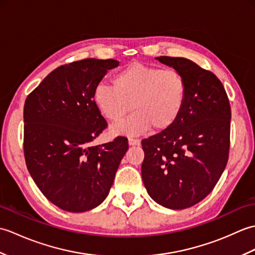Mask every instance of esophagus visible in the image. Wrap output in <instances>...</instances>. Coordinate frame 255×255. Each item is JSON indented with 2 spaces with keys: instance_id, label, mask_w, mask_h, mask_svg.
Here are the masks:
<instances>
[{
  "instance_id": "1",
  "label": "esophagus",
  "mask_w": 255,
  "mask_h": 255,
  "mask_svg": "<svg viewBox=\"0 0 255 255\" xmlns=\"http://www.w3.org/2000/svg\"><path fill=\"white\" fill-rule=\"evenodd\" d=\"M128 143H129V145H139L140 144V140L139 139L129 138L128 139Z\"/></svg>"
}]
</instances>
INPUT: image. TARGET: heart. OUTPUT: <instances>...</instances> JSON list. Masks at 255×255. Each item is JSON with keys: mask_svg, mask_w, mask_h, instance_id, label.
<instances>
[{"mask_svg": "<svg viewBox=\"0 0 255 255\" xmlns=\"http://www.w3.org/2000/svg\"><path fill=\"white\" fill-rule=\"evenodd\" d=\"M186 95V82L180 72L131 62L116 73L114 86L96 85L93 101L103 116L115 124L136 111L113 132L138 136L151 127L155 131L171 128L181 116Z\"/></svg>", "mask_w": 255, "mask_h": 255, "instance_id": "heart-1", "label": "heart"}]
</instances>
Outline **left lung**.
<instances>
[{
	"mask_svg": "<svg viewBox=\"0 0 255 255\" xmlns=\"http://www.w3.org/2000/svg\"><path fill=\"white\" fill-rule=\"evenodd\" d=\"M155 59L183 75L187 95L177 122L141 141V176L155 203L185 209L207 196L225 171L230 147V104L214 73L186 58Z\"/></svg>",
	"mask_w": 255,
	"mask_h": 255,
	"instance_id": "8db88e82",
	"label": "left lung"
}]
</instances>
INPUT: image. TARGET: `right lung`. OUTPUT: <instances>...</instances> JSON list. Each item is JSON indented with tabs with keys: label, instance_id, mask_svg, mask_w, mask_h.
Here are the masks:
<instances>
[{
	"label": "right lung",
	"instance_id": "1",
	"mask_svg": "<svg viewBox=\"0 0 255 255\" xmlns=\"http://www.w3.org/2000/svg\"><path fill=\"white\" fill-rule=\"evenodd\" d=\"M113 59H84L53 70L27 96L24 154L27 169L48 200L70 213L104 202L128 150V140L92 145L107 127L93 91Z\"/></svg>",
	"mask_w": 255,
	"mask_h": 255
}]
</instances>
